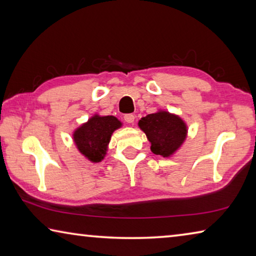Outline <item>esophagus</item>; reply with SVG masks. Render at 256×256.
Returning <instances> with one entry per match:
<instances>
[{"label":"esophagus","instance_id":"34e87169","mask_svg":"<svg viewBox=\"0 0 256 256\" xmlns=\"http://www.w3.org/2000/svg\"><path fill=\"white\" fill-rule=\"evenodd\" d=\"M134 118H136V116H134L133 114H126V115H124L125 122L128 123V124H132V123L134 122Z\"/></svg>","mask_w":256,"mask_h":256}]
</instances>
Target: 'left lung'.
<instances>
[{"mask_svg":"<svg viewBox=\"0 0 256 256\" xmlns=\"http://www.w3.org/2000/svg\"><path fill=\"white\" fill-rule=\"evenodd\" d=\"M138 126L146 133L154 154L170 157L186 138V124L177 115L159 110L138 120Z\"/></svg>","mask_w":256,"mask_h":256,"instance_id":"left-lung-1","label":"left lung"}]
</instances>
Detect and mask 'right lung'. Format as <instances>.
I'll return each mask as SVG.
<instances>
[{
    "label": "right lung",
    "instance_id": "right-lung-1",
    "mask_svg": "<svg viewBox=\"0 0 256 256\" xmlns=\"http://www.w3.org/2000/svg\"><path fill=\"white\" fill-rule=\"evenodd\" d=\"M120 125L122 123L115 116L94 115L76 130L73 140L84 157L92 162H99L105 157L112 132Z\"/></svg>",
    "mask_w": 256,
    "mask_h": 256
}]
</instances>
